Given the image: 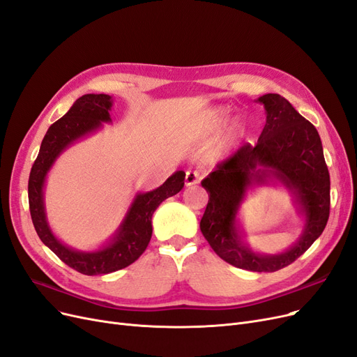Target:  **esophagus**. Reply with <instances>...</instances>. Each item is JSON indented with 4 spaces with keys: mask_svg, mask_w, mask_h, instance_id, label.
I'll return each instance as SVG.
<instances>
[{
    "mask_svg": "<svg viewBox=\"0 0 357 357\" xmlns=\"http://www.w3.org/2000/svg\"><path fill=\"white\" fill-rule=\"evenodd\" d=\"M199 180H201V176H199L196 171H186V178H184V183H186V186H193V184H197Z\"/></svg>",
    "mask_w": 357,
    "mask_h": 357,
    "instance_id": "34e87169",
    "label": "esophagus"
}]
</instances>
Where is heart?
<instances>
[{
  "mask_svg": "<svg viewBox=\"0 0 357 357\" xmlns=\"http://www.w3.org/2000/svg\"><path fill=\"white\" fill-rule=\"evenodd\" d=\"M225 116H227V109H225V108H217V109H213V111H212V114H211L209 120H208L206 129H208V130L217 129V127L222 123V120L225 119ZM236 127H237V130H238V132H245V129H246V123H245V121H237Z\"/></svg>",
  "mask_w": 357,
  "mask_h": 357,
  "instance_id": "1",
  "label": "heart"
}]
</instances>
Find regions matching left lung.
<instances>
[{
	"label": "left lung",
	"instance_id": "obj_1",
	"mask_svg": "<svg viewBox=\"0 0 357 357\" xmlns=\"http://www.w3.org/2000/svg\"><path fill=\"white\" fill-rule=\"evenodd\" d=\"M266 123L255 146H241L202 180L209 201L201 231L221 259L253 273H274L302 256L324 231L330 217V173L315 126L278 93L256 99ZM262 185H281L294 196L303 233L280 254L256 252L238 218L245 196Z\"/></svg>",
	"mask_w": 357,
	"mask_h": 357
}]
</instances>
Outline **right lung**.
Listing matches in <instances>:
<instances>
[{
	"instance_id": "right-lung-1",
	"label": "right lung",
	"mask_w": 357,
	"mask_h": 357,
	"mask_svg": "<svg viewBox=\"0 0 357 357\" xmlns=\"http://www.w3.org/2000/svg\"><path fill=\"white\" fill-rule=\"evenodd\" d=\"M114 99L105 93L80 96L64 116L56 120L40 144L38 158L29 176V208L35 230L70 268L84 275L109 274L133 264L145 252L152 237V215L167 197L177 195L184 186V171H176L164 184L149 192H137L117 230L95 250L70 248L55 236L47 218L45 183L48 173L63 152L112 123L109 111Z\"/></svg>"
}]
</instances>
